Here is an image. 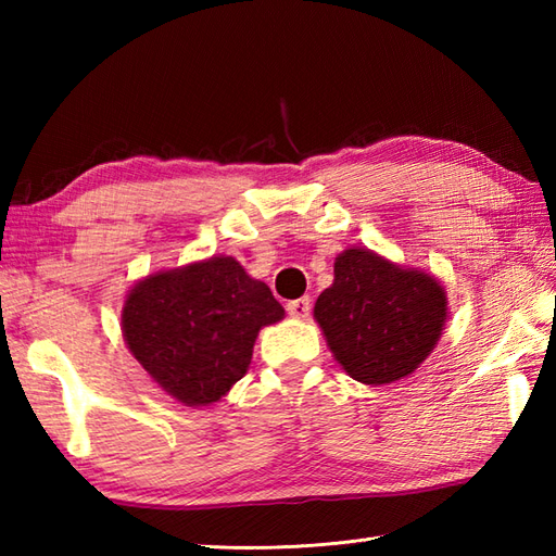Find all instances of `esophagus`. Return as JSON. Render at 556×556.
Instances as JSON below:
<instances>
[{"label":"esophagus","mask_w":556,"mask_h":556,"mask_svg":"<svg viewBox=\"0 0 556 556\" xmlns=\"http://www.w3.org/2000/svg\"><path fill=\"white\" fill-rule=\"evenodd\" d=\"M287 311H289L291 317H296V320H305V317L311 315V299L303 296V299H296V301H289Z\"/></svg>","instance_id":"34e87169"}]
</instances>
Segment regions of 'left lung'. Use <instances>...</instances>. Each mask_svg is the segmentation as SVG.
I'll return each instance as SVG.
<instances>
[{"label":"left lung","instance_id":"left-lung-1","mask_svg":"<svg viewBox=\"0 0 556 556\" xmlns=\"http://www.w3.org/2000/svg\"><path fill=\"white\" fill-rule=\"evenodd\" d=\"M446 291L430 271L396 265L353 245L334 260V281L315 301L337 363L363 384H392L416 372L442 337Z\"/></svg>","mask_w":556,"mask_h":556}]
</instances>
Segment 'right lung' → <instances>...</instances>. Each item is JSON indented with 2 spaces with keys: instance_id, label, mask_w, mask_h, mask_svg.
I'll list each match as a JSON object with an SVG mask.
<instances>
[{
  "instance_id": "right-lung-1",
  "label": "right lung",
  "mask_w": 556,
  "mask_h": 556,
  "mask_svg": "<svg viewBox=\"0 0 556 556\" xmlns=\"http://www.w3.org/2000/svg\"><path fill=\"white\" fill-rule=\"evenodd\" d=\"M285 320L265 281L239 260L212 255L138 279L122 334L134 358L181 406H212L248 372L257 332Z\"/></svg>"
}]
</instances>
